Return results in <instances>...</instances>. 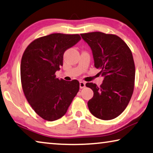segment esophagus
<instances>
[{
    "label": "esophagus",
    "mask_w": 153,
    "mask_h": 153,
    "mask_svg": "<svg viewBox=\"0 0 153 153\" xmlns=\"http://www.w3.org/2000/svg\"><path fill=\"white\" fill-rule=\"evenodd\" d=\"M86 86V83L84 82H79V88H84Z\"/></svg>",
    "instance_id": "obj_1"
}]
</instances>
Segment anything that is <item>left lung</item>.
Instances as JSON below:
<instances>
[{
	"mask_svg": "<svg viewBox=\"0 0 153 153\" xmlns=\"http://www.w3.org/2000/svg\"><path fill=\"white\" fill-rule=\"evenodd\" d=\"M91 47L94 67L104 77L97 86L88 82L93 97L88 102L91 113L99 119H114L125 110L134 89L135 69L130 48L118 36L101 32L82 33Z\"/></svg>",
	"mask_w": 153,
	"mask_h": 153,
	"instance_id": "1",
	"label": "left lung"
}]
</instances>
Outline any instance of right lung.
Segmentation results:
<instances>
[{
  "label": "right lung",
  "mask_w": 153,
  "mask_h": 153,
  "mask_svg": "<svg viewBox=\"0 0 153 153\" xmlns=\"http://www.w3.org/2000/svg\"><path fill=\"white\" fill-rule=\"evenodd\" d=\"M81 39L78 34L53 33L36 39L22 57V87L28 102L43 119L54 121L66 114L79 91L76 79L65 81L56 77L62 66L63 54Z\"/></svg>",
  "instance_id": "add662e5"
}]
</instances>
